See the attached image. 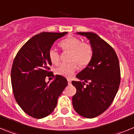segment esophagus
<instances>
[{
    "label": "esophagus",
    "instance_id": "34e87169",
    "mask_svg": "<svg viewBox=\"0 0 134 134\" xmlns=\"http://www.w3.org/2000/svg\"><path fill=\"white\" fill-rule=\"evenodd\" d=\"M67 80H68V85H70L71 83H72V80H71L70 79H67Z\"/></svg>",
    "mask_w": 134,
    "mask_h": 134
}]
</instances>
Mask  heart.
<instances>
[{
  "label": "heart",
  "mask_w": 134,
  "mask_h": 134,
  "mask_svg": "<svg viewBox=\"0 0 134 134\" xmlns=\"http://www.w3.org/2000/svg\"><path fill=\"white\" fill-rule=\"evenodd\" d=\"M60 46L64 51H70L69 60L68 63H62L55 69V74L65 77H70L78 68L88 66L93 55L92 46L86 42H81L79 39L74 37H68L60 41ZM48 58L53 64H58L60 62V54L54 48L48 52Z\"/></svg>",
  "instance_id": "heart-1"
}]
</instances>
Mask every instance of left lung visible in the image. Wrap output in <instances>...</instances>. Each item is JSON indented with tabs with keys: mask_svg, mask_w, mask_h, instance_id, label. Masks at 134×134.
<instances>
[{
	"mask_svg": "<svg viewBox=\"0 0 134 134\" xmlns=\"http://www.w3.org/2000/svg\"><path fill=\"white\" fill-rule=\"evenodd\" d=\"M76 34L89 40L93 55L88 66L76 76L79 81H72L76 88L72 105L80 115L91 119L103 113L113 102L120 84V67L113 48L99 35L92 32Z\"/></svg>",
	"mask_w": 134,
	"mask_h": 134,
	"instance_id": "left-lung-1",
	"label": "left lung"
}]
</instances>
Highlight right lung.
Segmentation results:
<instances>
[{
    "instance_id": "right-lung-1",
    "label": "right lung",
    "mask_w": 134,
    "mask_h": 134,
    "mask_svg": "<svg viewBox=\"0 0 134 134\" xmlns=\"http://www.w3.org/2000/svg\"><path fill=\"white\" fill-rule=\"evenodd\" d=\"M68 32H43L26 42L15 58L11 69V84L14 97L25 113L41 119L52 113L59 96L68 85L66 79L54 76L51 83L45 78L54 76L49 66L48 52L54 41Z\"/></svg>"
}]
</instances>
